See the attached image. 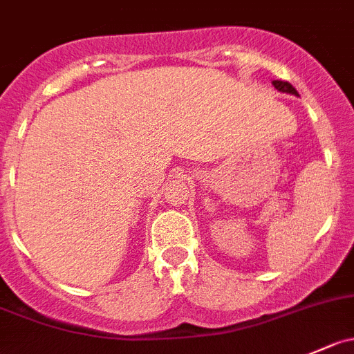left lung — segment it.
<instances>
[{"instance_id":"8db88e82","label":"left lung","mask_w":354,"mask_h":354,"mask_svg":"<svg viewBox=\"0 0 354 354\" xmlns=\"http://www.w3.org/2000/svg\"><path fill=\"white\" fill-rule=\"evenodd\" d=\"M272 84L275 86V88L279 91H282V93H290V95H296V97H297L296 88H294V86L290 84V82H287V81H273Z\"/></svg>"}]
</instances>
